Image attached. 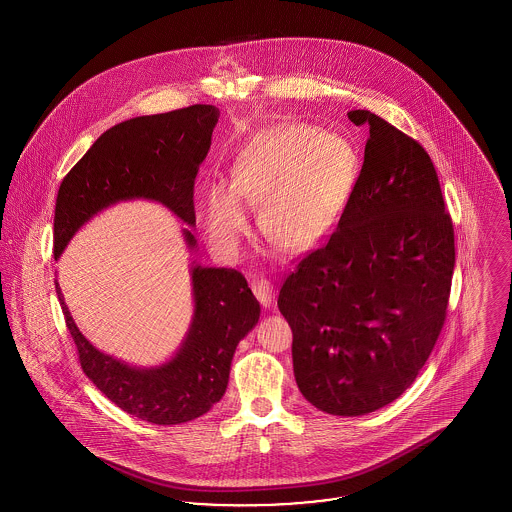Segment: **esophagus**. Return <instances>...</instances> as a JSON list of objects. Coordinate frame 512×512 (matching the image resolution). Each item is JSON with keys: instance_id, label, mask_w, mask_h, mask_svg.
<instances>
[{"instance_id": "obj_1", "label": "esophagus", "mask_w": 512, "mask_h": 512, "mask_svg": "<svg viewBox=\"0 0 512 512\" xmlns=\"http://www.w3.org/2000/svg\"><path fill=\"white\" fill-rule=\"evenodd\" d=\"M251 290H253L255 297L259 299V303H261L265 309H270V307L274 305V290H272V286H270V282H267V280H257V282H253V284H251Z\"/></svg>"}]
</instances>
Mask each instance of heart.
Instances as JSON below:
<instances>
[{"label":"heart","instance_id":"obj_1","mask_svg":"<svg viewBox=\"0 0 512 512\" xmlns=\"http://www.w3.org/2000/svg\"><path fill=\"white\" fill-rule=\"evenodd\" d=\"M359 172V153L347 138L301 122L270 126L236 151L230 184L205 188L201 228L219 257L236 259L251 228L244 204L261 203L268 240L290 253L311 251L340 222Z\"/></svg>","mask_w":512,"mask_h":512}]
</instances>
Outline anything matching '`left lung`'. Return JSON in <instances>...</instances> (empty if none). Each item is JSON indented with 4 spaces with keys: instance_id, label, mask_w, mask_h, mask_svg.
Wrapping results in <instances>:
<instances>
[{
    "instance_id": "8db88e82",
    "label": "left lung",
    "mask_w": 512,
    "mask_h": 512,
    "mask_svg": "<svg viewBox=\"0 0 512 512\" xmlns=\"http://www.w3.org/2000/svg\"><path fill=\"white\" fill-rule=\"evenodd\" d=\"M365 163L328 244L286 278L278 309L292 326L303 397L336 416L374 413L407 390L438 340L455 236L424 147L378 115Z\"/></svg>"
}]
</instances>
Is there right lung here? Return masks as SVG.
I'll use <instances>...</instances> for the list:
<instances>
[{
    "mask_svg": "<svg viewBox=\"0 0 512 512\" xmlns=\"http://www.w3.org/2000/svg\"><path fill=\"white\" fill-rule=\"evenodd\" d=\"M219 117L215 105H192L119 122L103 132L61 182L53 219L55 261L88 220L121 201H157L195 226V174L209 153ZM182 234L195 251L190 228ZM190 276L194 313L188 332L176 353L155 366L128 365L92 345L55 280L84 374L124 413L151 424H184L211 411L228 386L238 343L261 315L240 272L192 261Z\"/></svg>",
    "mask_w": 512,
    "mask_h": 512,
    "instance_id": "add662e5",
    "label": "right lung"
}]
</instances>
